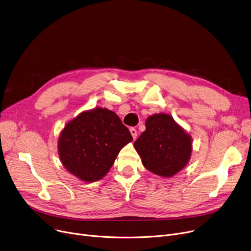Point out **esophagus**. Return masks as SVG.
Returning <instances> with one entry per match:
<instances>
[{
  "instance_id": "obj_1",
  "label": "esophagus",
  "mask_w": 251,
  "mask_h": 251,
  "mask_svg": "<svg viewBox=\"0 0 251 251\" xmlns=\"http://www.w3.org/2000/svg\"><path fill=\"white\" fill-rule=\"evenodd\" d=\"M130 133H131V135H132L133 139H135L136 136H137V130L135 128H133V127H131L130 128Z\"/></svg>"
}]
</instances>
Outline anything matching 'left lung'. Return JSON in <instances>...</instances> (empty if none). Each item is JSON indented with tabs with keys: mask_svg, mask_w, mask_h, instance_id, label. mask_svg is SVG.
<instances>
[{
	"mask_svg": "<svg viewBox=\"0 0 251 251\" xmlns=\"http://www.w3.org/2000/svg\"><path fill=\"white\" fill-rule=\"evenodd\" d=\"M146 127L134 142L143 166L155 175L174 176L190 160L191 137L167 114L149 117Z\"/></svg>",
	"mask_w": 251,
	"mask_h": 251,
	"instance_id": "1",
	"label": "left lung"
}]
</instances>
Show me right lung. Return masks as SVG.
Segmentation results:
<instances>
[{
	"instance_id": "1",
	"label": "right lung",
	"mask_w": 251,
	"mask_h": 251,
	"mask_svg": "<svg viewBox=\"0 0 251 251\" xmlns=\"http://www.w3.org/2000/svg\"><path fill=\"white\" fill-rule=\"evenodd\" d=\"M132 140L130 131L114 112L97 108L79 114L64 127L58 151L71 174L95 182L105 176L119 151Z\"/></svg>"
}]
</instances>
